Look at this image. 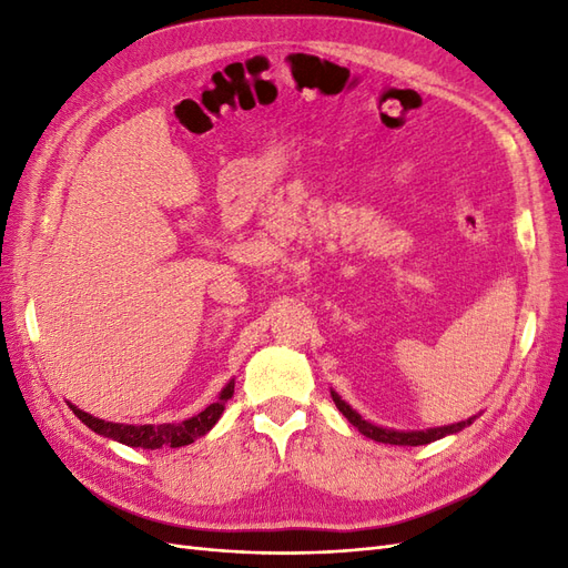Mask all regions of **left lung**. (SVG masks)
Instances as JSON below:
<instances>
[{
	"label": "left lung",
	"instance_id": "left-lung-1",
	"mask_svg": "<svg viewBox=\"0 0 568 568\" xmlns=\"http://www.w3.org/2000/svg\"><path fill=\"white\" fill-rule=\"evenodd\" d=\"M332 400L336 403L338 412L343 417H346L359 434L376 440V443H390V445H426V443H434L440 440L445 436H453L459 434L462 428H467L478 415L457 422V424H448V426H434V428H424V432H398V428H386L379 424H372L367 419H363L359 412H355L346 400H341V395L336 390H332Z\"/></svg>",
	"mask_w": 568,
	"mask_h": 568
}]
</instances>
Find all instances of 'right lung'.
<instances>
[{
	"label": "right lung",
	"instance_id": "add662e5",
	"mask_svg": "<svg viewBox=\"0 0 568 568\" xmlns=\"http://www.w3.org/2000/svg\"><path fill=\"white\" fill-rule=\"evenodd\" d=\"M234 395V379L220 390L217 400L211 403L199 415L189 417L184 422H173V424H120V422H106L88 415L73 403H68L75 412V417L90 426L94 434L118 440L123 445H130V448H144V450H161V448H182V445L194 443L196 438L205 436L211 428L217 424V419L225 412V403Z\"/></svg>",
	"mask_w": 568,
	"mask_h": 568
}]
</instances>
